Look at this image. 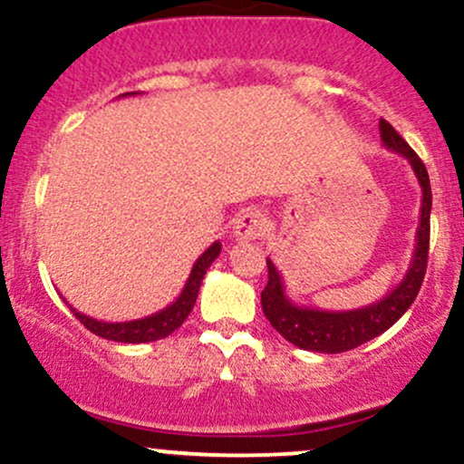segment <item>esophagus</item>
Masks as SVG:
<instances>
[{
  "label": "esophagus",
  "instance_id": "1",
  "mask_svg": "<svg viewBox=\"0 0 464 464\" xmlns=\"http://www.w3.org/2000/svg\"><path fill=\"white\" fill-rule=\"evenodd\" d=\"M266 231H268V216L262 209H257V207H250V209L242 211L236 218V225H233V236L237 239H246V242L264 237Z\"/></svg>",
  "mask_w": 464,
  "mask_h": 464
}]
</instances>
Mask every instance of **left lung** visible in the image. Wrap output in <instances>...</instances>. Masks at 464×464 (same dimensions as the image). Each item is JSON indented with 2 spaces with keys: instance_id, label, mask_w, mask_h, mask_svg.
<instances>
[{
  "instance_id": "8db88e82",
  "label": "left lung",
  "mask_w": 464,
  "mask_h": 464,
  "mask_svg": "<svg viewBox=\"0 0 464 464\" xmlns=\"http://www.w3.org/2000/svg\"><path fill=\"white\" fill-rule=\"evenodd\" d=\"M380 137L384 148L408 159L420 185V194H423L420 196L417 242H414L408 273L386 296L371 305L358 307V310L327 312L292 303L290 296L285 295L284 279H281L276 266L270 262V257L266 259L268 284L262 292L264 314L276 332L299 349L316 351V353H343V351L369 343L384 334L388 327H392L408 312V307L417 299L420 284H423L430 248V211H432V188H430L428 169L417 157V152L386 120H380Z\"/></svg>"
}]
</instances>
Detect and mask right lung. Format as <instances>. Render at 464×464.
<instances>
[{
    "label": "right lung",
    "mask_w": 464,
    "mask_h": 464,
    "mask_svg": "<svg viewBox=\"0 0 464 464\" xmlns=\"http://www.w3.org/2000/svg\"><path fill=\"white\" fill-rule=\"evenodd\" d=\"M135 93L137 92L124 93L121 98H126V95H135ZM220 250H222L220 242L211 244V246L207 248L198 259H196L194 268H191L188 281H185V287L180 290L177 301H172L168 307H163V310L150 314V316L135 318V321H124V323H106V321H98V318L87 316V314L78 312L76 307L69 305L65 299L63 301L67 303L69 310L73 312V316H76L78 321L89 329V332L100 335V338L115 340V343H126V344L154 343V340L168 338L174 329H179L180 324L185 323V318L189 316L191 307H194L196 296H198L202 279H205L209 266L216 262Z\"/></svg>",
    "instance_id": "add662e5"
}]
</instances>
